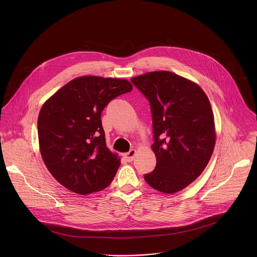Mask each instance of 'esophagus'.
I'll return each mask as SVG.
<instances>
[{"label":"esophagus","mask_w":257,"mask_h":257,"mask_svg":"<svg viewBox=\"0 0 257 257\" xmlns=\"http://www.w3.org/2000/svg\"><path fill=\"white\" fill-rule=\"evenodd\" d=\"M136 153H137V150H136V149H131L128 152H126V153L124 154V158H125L128 162H131V161L134 160Z\"/></svg>","instance_id":"esophagus-1"}]
</instances>
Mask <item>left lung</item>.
<instances>
[{
  "label": "left lung",
  "instance_id": "obj_1",
  "mask_svg": "<svg viewBox=\"0 0 257 257\" xmlns=\"http://www.w3.org/2000/svg\"><path fill=\"white\" fill-rule=\"evenodd\" d=\"M151 106L155 169L145 175L153 189L173 194L195 181L216 145L215 117L206 93L195 82L170 71L132 78Z\"/></svg>",
  "mask_w": 257,
  "mask_h": 257
}]
</instances>
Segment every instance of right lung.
I'll return each mask as SVG.
<instances>
[{"instance_id": "add662e5", "label": "right lung", "mask_w": 257, "mask_h": 257, "mask_svg": "<svg viewBox=\"0 0 257 257\" xmlns=\"http://www.w3.org/2000/svg\"><path fill=\"white\" fill-rule=\"evenodd\" d=\"M132 90L126 79L80 76L45 101L37 118L39 151L58 183L79 195L110 185L120 159L107 147L101 113Z\"/></svg>"}]
</instances>
